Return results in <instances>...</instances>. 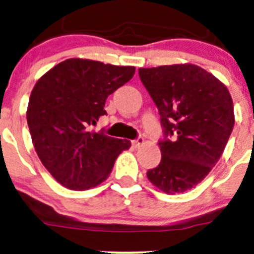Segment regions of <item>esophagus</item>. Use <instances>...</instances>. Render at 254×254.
Instances as JSON below:
<instances>
[{
  "mask_svg": "<svg viewBox=\"0 0 254 254\" xmlns=\"http://www.w3.org/2000/svg\"><path fill=\"white\" fill-rule=\"evenodd\" d=\"M143 142H145V141H143V137H141V136H139V137H137V139L132 140V141H131L132 146H134V147H139V146H141Z\"/></svg>",
  "mask_w": 254,
  "mask_h": 254,
  "instance_id": "34e87169",
  "label": "esophagus"
}]
</instances>
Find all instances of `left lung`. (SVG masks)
<instances>
[{
	"label": "left lung",
	"instance_id": "left-lung-1",
	"mask_svg": "<svg viewBox=\"0 0 254 254\" xmlns=\"http://www.w3.org/2000/svg\"><path fill=\"white\" fill-rule=\"evenodd\" d=\"M160 113L161 162L147 171L167 194L194 188L225 150L235 124L230 92L215 76L191 64L139 68Z\"/></svg>",
	"mask_w": 254,
	"mask_h": 254
}]
</instances>
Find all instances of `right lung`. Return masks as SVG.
I'll return each mask as SVG.
<instances>
[{"instance_id": "1", "label": "right lung", "mask_w": 254, "mask_h": 254, "mask_svg": "<svg viewBox=\"0 0 254 254\" xmlns=\"http://www.w3.org/2000/svg\"><path fill=\"white\" fill-rule=\"evenodd\" d=\"M134 66L68 59L49 70L33 88L27 122L35 151L64 187L84 190L111 175L130 141L108 136L91 125L107 115L109 94L132 78Z\"/></svg>"}]
</instances>
